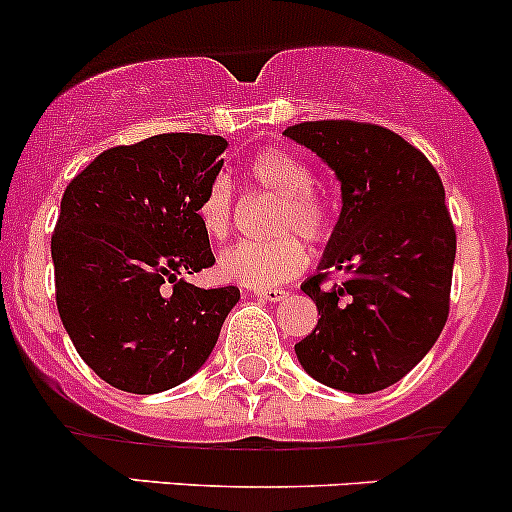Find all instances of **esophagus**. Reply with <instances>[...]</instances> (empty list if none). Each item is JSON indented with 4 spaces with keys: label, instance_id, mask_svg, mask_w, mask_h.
Returning <instances> with one entry per match:
<instances>
[{
    "label": "esophagus",
    "instance_id": "1",
    "mask_svg": "<svg viewBox=\"0 0 512 512\" xmlns=\"http://www.w3.org/2000/svg\"><path fill=\"white\" fill-rule=\"evenodd\" d=\"M251 293H254L256 298L268 300V303H281V300L288 295L286 291H281V288H254Z\"/></svg>",
    "mask_w": 512,
    "mask_h": 512
}]
</instances>
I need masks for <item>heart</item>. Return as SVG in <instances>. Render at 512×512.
Listing matches in <instances>:
<instances>
[{
  "label": "heart",
  "mask_w": 512,
  "mask_h": 512,
  "mask_svg": "<svg viewBox=\"0 0 512 512\" xmlns=\"http://www.w3.org/2000/svg\"><path fill=\"white\" fill-rule=\"evenodd\" d=\"M246 179L276 197L268 241H244L219 256V273L226 281L249 288H273L291 281L308 266V249L293 234L320 241L328 234V209L313 192V172L300 157L286 150H261L246 165ZM199 226L209 239L229 236L234 221V194L224 177L204 189L197 204Z\"/></svg>",
  "instance_id": "obj_1"
}]
</instances>
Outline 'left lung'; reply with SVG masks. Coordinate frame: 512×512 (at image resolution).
I'll return each instance as SVG.
<instances>
[{"label": "left lung", "instance_id": "8db88e82", "mask_svg": "<svg viewBox=\"0 0 512 512\" xmlns=\"http://www.w3.org/2000/svg\"><path fill=\"white\" fill-rule=\"evenodd\" d=\"M340 182L342 209L315 276L300 286L318 325L295 345L325 387L372 394L412 372L449 318L456 231L434 165L397 133L352 120L283 130ZM348 273L319 286L323 270Z\"/></svg>", "mask_w": 512, "mask_h": 512}]
</instances>
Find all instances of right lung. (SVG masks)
I'll use <instances>...</instances> for the list:
<instances>
[{
    "instance_id": "obj_1",
    "label": "right lung",
    "mask_w": 512,
    "mask_h": 512,
    "mask_svg": "<svg viewBox=\"0 0 512 512\" xmlns=\"http://www.w3.org/2000/svg\"><path fill=\"white\" fill-rule=\"evenodd\" d=\"M226 140L167 133L100 152L61 199L51 236L56 305L88 367L133 394L177 387L217 345L236 286L197 288L214 266L197 204Z\"/></svg>"
}]
</instances>
